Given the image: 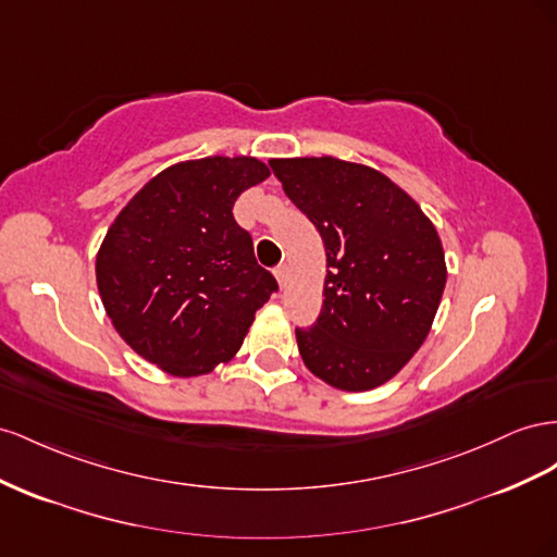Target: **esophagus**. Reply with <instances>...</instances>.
<instances>
[{"label":"esophagus","mask_w":557,"mask_h":557,"mask_svg":"<svg viewBox=\"0 0 557 557\" xmlns=\"http://www.w3.org/2000/svg\"><path fill=\"white\" fill-rule=\"evenodd\" d=\"M274 276H276L278 285H285V278H288V267H285V264H278V267L274 269Z\"/></svg>","instance_id":"34e87169"}]
</instances>
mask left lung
<instances>
[{
	"mask_svg": "<svg viewBox=\"0 0 557 557\" xmlns=\"http://www.w3.org/2000/svg\"><path fill=\"white\" fill-rule=\"evenodd\" d=\"M288 199L319 230L323 307L297 327L305 366L342 391H370L422 347L447 281L441 236L396 183L335 157L269 161Z\"/></svg>",
	"mask_w": 557,
	"mask_h": 557,
	"instance_id": "8db88e82",
	"label": "left lung"
}]
</instances>
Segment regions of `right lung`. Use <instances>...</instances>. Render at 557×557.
I'll use <instances>...</instances> for the list:
<instances>
[{"mask_svg":"<svg viewBox=\"0 0 557 557\" xmlns=\"http://www.w3.org/2000/svg\"><path fill=\"white\" fill-rule=\"evenodd\" d=\"M269 177L255 157L180 161L114 218L96 255L102 307L128 347L175 377L227 363L274 290L234 201Z\"/></svg>","mask_w":557,"mask_h":557,"instance_id":"1","label":"right lung"}]
</instances>
